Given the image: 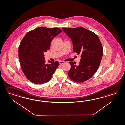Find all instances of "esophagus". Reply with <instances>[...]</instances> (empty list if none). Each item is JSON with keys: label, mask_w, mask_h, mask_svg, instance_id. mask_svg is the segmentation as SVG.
<instances>
[{"label": "esophagus", "mask_w": 125, "mask_h": 125, "mask_svg": "<svg viewBox=\"0 0 125 125\" xmlns=\"http://www.w3.org/2000/svg\"><path fill=\"white\" fill-rule=\"evenodd\" d=\"M59 62V64L60 65H62V64H63L64 63H65V62L64 61H60Z\"/></svg>", "instance_id": "34e87169"}]
</instances>
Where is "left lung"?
<instances>
[{
    "instance_id": "1",
    "label": "left lung",
    "mask_w": 125,
    "mask_h": 125,
    "mask_svg": "<svg viewBox=\"0 0 125 125\" xmlns=\"http://www.w3.org/2000/svg\"><path fill=\"white\" fill-rule=\"evenodd\" d=\"M62 29L72 40L73 52L81 55L78 65L75 62H69L68 75L73 81L83 82L93 76L100 64L103 54L100 40L95 33L82 27Z\"/></svg>"
}]
</instances>
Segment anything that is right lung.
<instances>
[{"instance_id": "add662e5", "label": "right lung", "mask_w": 125, "mask_h": 125, "mask_svg": "<svg viewBox=\"0 0 125 125\" xmlns=\"http://www.w3.org/2000/svg\"><path fill=\"white\" fill-rule=\"evenodd\" d=\"M62 30L57 28L40 27L26 33L18 48L21 69L29 81L35 84L47 82L52 77L59 63L48 61L45 63L44 53L50 48L51 41Z\"/></svg>"}]
</instances>
